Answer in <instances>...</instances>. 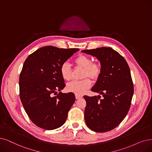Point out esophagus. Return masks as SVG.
<instances>
[{"label":"esophagus","mask_w":152,"mask_h":152,"mask_svg":"<svg viewBox=\"0 0 152 152\" xmlns=\"http://www.w3.org/2000/svg\"><path fill=\"white\" fill-rule=\"evenodd\" d=\"M82 97V95H77V94H75V98L76 99H81Z\"/></svg>","instance_id":"esophagus-1"}]
</instances>
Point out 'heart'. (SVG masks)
<instances>
[{"label": "heart", "mask_w": 152, "mask_h": 152, "mask_svg": "<svg viewBox=\"0 0 152 152\" xmlns=\"http://www.w3.org/2000/svg\"><path fill=\"white\" fill-rule=\"evenodd\" d=\"M74 62L78 67L83 69V77H89L92 80H96L100 75L101 66L99 63L92 62L90 57L80 55L77 57ZM60 74L65 80L71 79V69L68 63L65 62L60 66ZM91 82L89 78H85L80 81H72L66 86V89L70 92L77 95H82L91 87Z\"/></svg>", "instance_id": "1"}]
</instances>
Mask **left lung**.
Returning a JSON list of instances; mask_svg holds the SVG:
<instances>
[{"label": "left lung", "instance_id": "left-lung-1", "mask_svg": "<svg viewBox=\"0 0 152 152\" xmlns=\"http://www.w3.org/2000/svg\"><path fill=\"white\" fill-rule=\"evenodd\" d=\"M82 52L100 62V75L91 90L104 97L100 99V95L83 96L87 103L86 123L94 132H108L122 122L130 107L134 90L130 68L125 58L110 47Z\"/></svg>", "mask_w": 152, "mask_h": 152}]
</instances>
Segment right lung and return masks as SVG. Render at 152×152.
<instances>
[{
	"instance_id": "1",
	"label": "right lung",
	"mask_w": 152,
	"mask_h": 152,
	"mask_svg": "<svg viewBox=\"0 0 152 152\" xmlns=\"http://www.w3.org/2000/svg\"><path fill=\"white\" fill-rule=\"evenodd\" d=\"M78 50L45 46L30 54L23 64L19 77L20 100L30 119L41 129L54 130L65 122L75 97L72 92H60L65 86L60 66Z\"/></svg>"
}]
</instances>
